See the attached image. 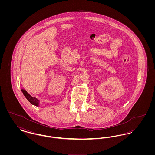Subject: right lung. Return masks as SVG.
<instances>
[{"instance_id": "right-lung-1", "label": "right lung", "mask_w": 155, "mask_h": 155, "mask_svg": "<svg viewBox=\"0 0 155 155\" xmlns=\"http://www.w3.org/2000/svg\"><path fill=\"white\" fill-rule=\"evenodd\" d=\"M21 90L22 91L23 95L26 97V99L29 101L30 103H31L32 104H33L35 106H37V107L40 106V101H39V99H38L36 97L31 96L30 94L27 92V91L25 90L24 89L22 88Z\"/></svg>"}]
</instances>
